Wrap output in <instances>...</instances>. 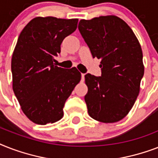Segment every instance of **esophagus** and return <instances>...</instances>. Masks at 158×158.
I'll use <instances>...</instances> for the list:
<instances>
[{
    "mask_svg": "<svg viewBox=\"0 0 158 158\" xmlns=\"http://www.w3.org/2000/svg\"><path fill=\"white\" fill-rule=\"evenodd\" d=\"M81 79L83 82L84 81V74H81Z\"/></svg>",
    "mask_w": 158,
    "mask_h": 158,
    "instance_id": "1",
    "label": "esophagus"
}]
</instances>
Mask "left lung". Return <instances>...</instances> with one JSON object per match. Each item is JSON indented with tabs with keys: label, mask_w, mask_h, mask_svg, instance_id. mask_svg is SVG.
Returning <instances> with one entry per match:
<instances>
[{
	"label": "left lung",
	"mask_w": 158,
	"mask_h": 158,
	"mask_svg": "<svg viewBox=\"0 0 158 158\" xmlns=\"http://www.w3.org/2000/svg\"><path fill=\"white\" fill-rule=\"evenodd\" d=\"M78 28L93 57L101 59V76H84L88 112L101 122H117L130 112L139 93L144 74L141 46L117 16L82 19Z\"/></svg>",
	"instance_id": "left-lung-1"
}]
</instances>
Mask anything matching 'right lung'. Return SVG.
<instances>
[{"label":"right lung","mask_w":158,"mask_h":158,"mask_svg":"<svg viewBox=\"0 0 158 158\" xmlns=\"http://www.w3.org/2000/svg\"><path fill=\"white\" fill-rule=\"evenodd\" d=\"M78 19L37 17L19 36L11 60L13 90L25 115L47 125L63 117V107L81 79L75 67L55 64L64 38L76 30Z\"/></svg>","instance_id":"right-lung-1"}]
</instances>
